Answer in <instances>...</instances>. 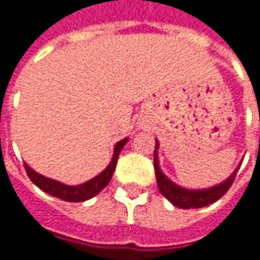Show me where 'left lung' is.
<instances>
[{
    "mask_svg": "<svg viewBox=\"0 0 260 260\" xmlns=\"http://www.w3.org/2000/svg\"><path fill=\"white\" fill-rule=\"evenodd\" d=\"M157 150H159V143L156 141V148H154V172H156V181H157V187L161 194L176 207L181 209H199V207H205L215 203L216 200H219L222 196L230 190V187L234 182L237 172L240 169V165L236 171L228 176L223 182L210 187V188H203V190H188L184 187L176 185L175 182H172L168 176L161 172L159 168V157H157Z\"/></svg>",
    "mask_w": 260,
    "mask_h": 260,
    "instance_id": "1",
    "label": "left lung"
}]
</instances>
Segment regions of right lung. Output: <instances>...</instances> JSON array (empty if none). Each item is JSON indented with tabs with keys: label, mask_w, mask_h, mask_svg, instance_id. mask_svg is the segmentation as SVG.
Instances as JSON below:
<instances>
[{
	"label": "right lung",
	"mask_w": 260,
	"mask_h": 260,
	"mask_svg": "<svg viewBox=\"0 0 260 260\" xmlns=\"http://www.w3.org/2000/svg\"><path fill=\"white\" fill-rule=\"evenodd\" d=\"M126 143H128V138L120 140L115 145V153H113V157H112V161L109 163V166L101 174L94 176L92 179L86 181L84 184H79V185H66V184H61L55 179L41 175L38 172H35L32 168H29L26 163H24V169H26L27 176L30 178V181L42 191L51 194L57 199H61L64 202H85V200H89L94 196H97L104 187H107V184L110 182L113 172H115L119 153Z\"/></svg>",
	"instance_id": "add662e5"
}]
</instances>
